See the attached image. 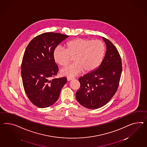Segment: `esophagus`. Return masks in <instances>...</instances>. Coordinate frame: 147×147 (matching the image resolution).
I'll use <instances>...</instances> for the list:
<instances>
[{
    "mask_svg": "<svg viewBox=\"0 0 147 147\" xmlns=\"http://www.w3.org/2000/svg\"><path fill=\"white\" fill-rule=\"evenodd\" d=\"M67 80L68 81H71V80H74V78H71V77H67Z\"/></svg>",
    "mask_w": 147,
    "mask_h": 147,
    "instance_id": "1",
    "label": "esophagus"
}]
</instances>
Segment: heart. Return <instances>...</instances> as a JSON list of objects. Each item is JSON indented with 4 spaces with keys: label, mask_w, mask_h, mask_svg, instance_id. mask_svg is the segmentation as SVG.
<instances>
[{
    "label": "heart",
    "mask_w": 147,
    "mask_h": 147,
    "mask_svg": "<svg viewBox=\"0 0 147 147\" xmlns=\"http://www.w3.org/2000/svg\"><path fill=\"white\" fill-rule=\"evenodd\" d=\"M105 46L103 42L76 38L66 44V48L58 47L55 49L53 57L60 66H67L73 58L74 63L60 71L61 76L73 77L84 71L89 73L94 71L102 61L105 54Z\"/></svg>",
    "instance_id": "heart-1"
}]
</instances>
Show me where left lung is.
Wrapping results in <instances>:
<instances>
[{
    "instance_id": "8db88e82",
    "label": "left lung",
    "mask_w": 147,
    "mask_h": 147,
    "mask_svg": "<svg viewBox=\"0 0 147 147\" xmlns=\"http://www.w3.org/2000/svg\"><path fill=\"white\" fill-rule=\"evenodd\" d=\"M107 51L100 65L79 79L80 88L76 92L78 102L84 107L97 109L111 100L117 90L122 63L117 49L110 40L102 37Z\"/></svg>"
}]
</instances>
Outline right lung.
I'll use <instances>...</instances> for the list:
<instances>
[{"label":"right lung","instance_id":"1","mask_svg":"<svg viewBox=\"0 0 147 147\" xmlns=\"http://www.w3.org/2000/svg\"><path fill=\"white\" fill-rule=\"evenodd\" d=\"M68 36L45 32L36 36L28 44L21 64L24 89L32 103L40 108L53 105L67 82L66 78L53 79L58 67L53 57L56 47Z\"/></svg>","mask_w":147,"mask_h":147}]
</instances>
